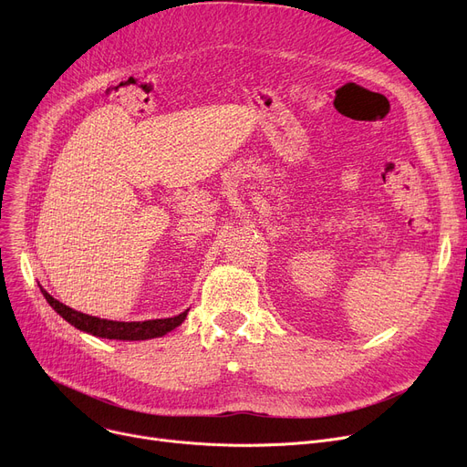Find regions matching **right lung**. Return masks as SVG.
<instances>
[{"label":"right lung","mask_w":467,"mask_h":467,"mask_svg":"<svg viewBox=\"0 0 467 467\" xmlns=\"http://www.w3.org/2000/svg\"><path fill=\"white\" fill-rule=\"evenodd\" d=\"M43 297L47 303L51 305L67 324L73 327H78L79 331L90 333L94 337H102V338H115V340H145V338H155L162 337L168 331L176 329L178 326L183 324L187 317V312H182L180 316L174 317H162V320H147V322H113V320H104V317H96L88 316L83 312L73 310L66 306L64 303L57 301L53 296L41 287Z\"/></svg>","instance_id":"right-lung-1"}]
</instances>
